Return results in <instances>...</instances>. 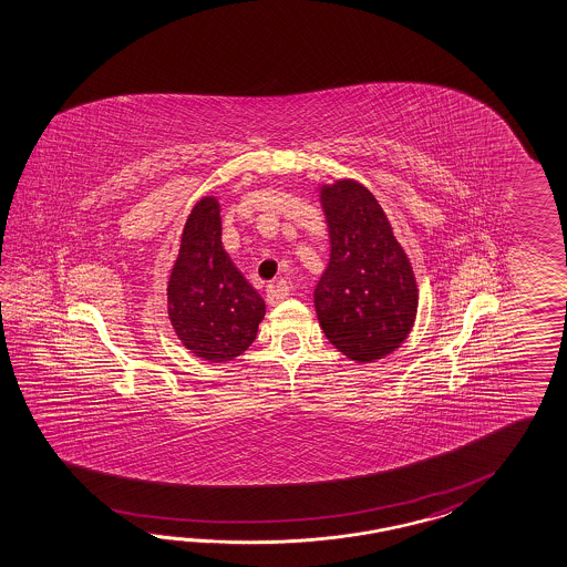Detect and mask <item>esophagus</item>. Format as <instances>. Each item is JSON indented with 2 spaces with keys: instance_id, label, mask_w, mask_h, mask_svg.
Here are the masks:
<instances>
[{
  "instance_id": "34e87169",
  "label": "esophagus",
  "mask_w": 567,
  "mask_h": 567,
  "mask_svg": "<svg viewBox=\"0 0 567 567\" xmlns=\"http://www.w3.org/2000/svg\"><path fill=\"white\" fill-rule=\"evenodd\" d=\"M287 295H289V287L285 280H276L266 287V301L270 307L278 306Z\"/></svg>"
}]
</instances>
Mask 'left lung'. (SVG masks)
I'll list each match as a JSON object with an SVG mask.
<instances>
[{
	"instance_id": "obj_1",
	"label": "left lung",
	"mask_w": 567,
	"mask_h": 567,
	"mask_svg": "<svg viewBox=\"0 0 567 567\" xmlns=\"http://www.w3.org/2000/svg\"><path fill=\"white\" fill-rule=\"evenodd\" d=\"M330 260L313 291L326 338L357 363L396 351L413 330L419 289L413 266L365 185L320 189Z\"/></svg>"
}]
</instances>
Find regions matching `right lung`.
Wrapping results in <instances>:
<instances>
[{"mask_svg":"<svg viewBox=\"0 0 567 567\" xmlns=\"http://www.w3.org/2000/svg\"><path fill=\"white\" fill-rule=\"evenodd\" d=\"M220 204L206 196L187 216L167 285L171 326L185 349L210 363L239 357L256 340L266 303L220 241Z\"/></svg>","mask_w":567,"mask_h":567,"instance_id":"right-lung-1","label":"right lung"}]
</instances>
